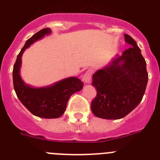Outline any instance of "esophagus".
Wrapping results in <instances>:
<instances>
[{
    "instance_id": "1",
    "label": "esophagus",
    "mask_w": 160,
    "mask_h": 160,
    "mask_svg": "<svg viewBox=\"0 0 160 160\" xmlns=\"http://www.w3.org/2000/svg\"><path fill=\"white\" fill-rule=\"evenodd\" d=\"M92 71L91 69L88 70L86 72L83 73V75L82 76V80L85 82V83H89L91 81V78H92Z\"/></svg>"
}]
</instances>
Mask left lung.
Masks as SVG:
<instances>
[{
  "mask_svg": "<svg viewBox=\"0 0 160 160\" xmlns=\"http://www.w3.org/2000/svg\"><path fill=\"white\" fill-rule=\"evenodd\" d=\"M124 36L130 48L92 77V85L96 88L97 95L91 109L100 118L125 117L141 102L147 87L145 60L135 40L126 34Z\"/></svg>",
  "mask_w": 160,
  "mask_h": 160,
  "instance_id": "left-lung-1",
  "label": "left lung"
}]
</instances>
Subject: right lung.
Instances as JSON below:
<instances>
[{
    "instance_id": "add662e5",
    "label": "right lung",
    "mask_w": 160,
    "mask_h": 160,
    "mask_svg": "<svg viewBox=\"0 0 160 160\" xmlns=\"http://www.w3.org/2000/svg\"><path fill=\"white\" fill-rule=\"evenodd\" d=\"M51 32L50 28H44L37 32L26 43L18 54L12 71L13 86L19 101L37 117L57 118L64 114L68 98L72 94L83 88V83L77 77H69L55 83L49 87L35 88L25 84L19 75L21 58L23 52L33 42L41 39Z\"/></svg>"
}]
</instances>
